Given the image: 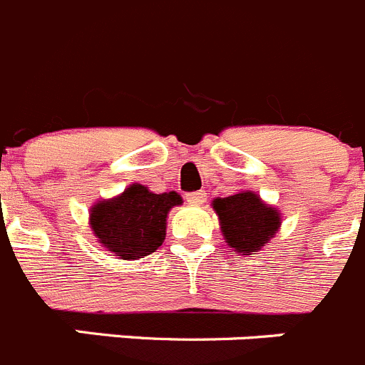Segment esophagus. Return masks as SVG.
<instances>
[{
	"label": "esophagus",
	"instance_id": "1",
	"mask_svg": "<svg viewBox=\"0 0 365 365\" xmlns=\"http://www.w3.org/2000/svg\"><path fill=\"white\" fill-rule=\"evenodd\" d=\"M186 202H190V205H202V202H206V193L200 190V192H190L186 193Z\"/></svg>",
	"mask_w": 365,
	"mask_h": 365
}]
</instances>
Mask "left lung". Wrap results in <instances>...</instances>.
<instances>
[{"mask_svg":"<svg viewBox=\"0 0 365 365\" xmlns=\"http://www.w3.org/2000/svg\"><path fill=\"white\" fill-rule=\"evenodd\" d=\"M213 210L219 215L220 232L230 248L242 255H253V252L266 246L280 226L279 212L264 205L253 192L215 199Z\"/></svg>","mask_w":365,"mask_h":365,"instance_id":"obj_1","label":"left lung"}]
</instances>
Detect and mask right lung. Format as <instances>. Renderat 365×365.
I'll use <instances>...</instances> for the list:
<instances>
[{"instance_id":"1","label":"right lung","mask_w":365,"mask_h":365,"mask_svg":"<svg viewBox=\"0 0 365 365\" xmlns=\"http://www.w3.org/2000/svg\"><path fill=\"white\" fill-rule=\"evenodd\" d=\"M180 202L175 192L152 193L145 186L132 185L115 199L93 206L92 232L119 259H143L165 242L166 217Z\"/></svg>"}]
</instances>
